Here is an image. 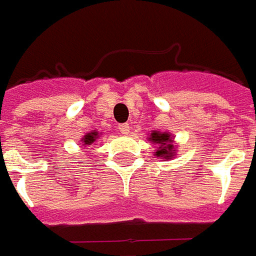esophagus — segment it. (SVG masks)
Masks as SVG:
<instances>
[{
  "label": "esophagus",
  "mask_w": 256,
  "mask_h": 256,
  "mask_svg": "<svg viewBox=\"0 0 256 256\" xmlns=\"http://www.w3.org/2000/svg\"><path fill=\"white\" fill-rule=\"evenodd\" d=\"M128 123H122V124H119V130H120V133L122 134H128Z\"/></svg>",
  "instance_id": "esophagus-1"
}]
</instances>
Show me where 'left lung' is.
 <instances>
[{
    "label": "left lung",
    "mask_w": 256,
    "mask_h": 256,
    "mask_svg": "<svg viewBox=\"0 0 256 256\" xmlns=\"http://www.w3.org/2000/svg\"><path fill=\"white\" fill-rule=\"evenodd\" d=\"M148 141L158 146L154 152L156 158L172 160V158L177 156V145H174V136H172V133L154 130V132H150Z\"/></svg>",
    "instance_id": "left-lung-1"
}]
</instances>
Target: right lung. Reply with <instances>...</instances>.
<instances>
[{"label":"right lung","instance_id":"1","mask_svg":"<svg viewBox=\"0 0 256 256\" xmlns=\"http://www.w3.org/2000/svg\"><path fill=\"white\" fill-rule=\"evenodd\" d=\"M101 133H98L97 130H93V132H90V133H86L80 138V142H82V148L84 146H90V145H93L97 141V140L100 138Z\"/></svg>","mask_w":256,"mask_h":256}]
</instances>
